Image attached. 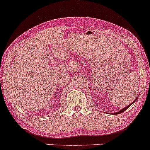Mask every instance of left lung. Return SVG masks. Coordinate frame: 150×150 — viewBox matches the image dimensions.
<instances>
[{
    "label": "left lung",
    "instance_id": "obj_1",
    "mask_svg": "<svg viewBox=\"0 0 150 150\" xmlns=\"http://www.w3.org/2000/svg\"><path fill=\"white\" fill-rule=\"evenodd\" d=\"M137 98H138V97H137V98H135V100H134V101L132 103H131V104H129V105H127V107H125V108H122V109H121V110H119V111H117V112H114V113H112V114H113V115H117V114H120V113H121V112H124V111H125V110H126V109H127V108H129V106H130V105H132V103H134V102H135V101H136V100H137Z\"/></svg>",
    "mask_w": 150,
    "mask_h": 150
}]
</instances>
